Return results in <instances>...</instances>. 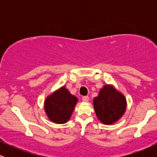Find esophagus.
I'll return each mask as SVG.
<instances>
[{"label": "esophagus", "mask_w": 157, "mask_h": 157, "mask_svg": "<svg viewBox=\"0 0 157 157\" xmlns=\"http://www.w3.org/2000/svg\"><path fill=\"white\" fill-rule=\"evenodd\" d=\"M82 101H83V102H86L89 101V97H88V96H84V97H82Z\"/></svg>", "instance_id": "1"}]
</instances>
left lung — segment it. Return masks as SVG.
Instances as JSON below:
<instances>
[{
	"mask_svg": "<svg viewBox=\"0 0 157 157\" xmlns=\"http://www.w3.org/2000/svg\"><path fill=\"white\" fill-rule=\"evenodd\" d=\"M94 107L99 120L104 124L114 123L123 115L126 108L125 97L111 86L106 85L94 99Z\"/></svg>",
	"mask_w": 157,
	"mask_h": 157,
	"instance_id": "obj_1",
	"label": "left lung"
}]
</instances>
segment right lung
I'll use <instances>...</instances> for the list:
<instances>
[{
    "label": "right lung",
    "instance_id": "add662e5",
    "mask_svg": "<svg viewBox=\"0 0 157 157\" xmlns=\"http://www.w3.org/2000/svg\"><path fill=\"white\" fill-rule=\"evenodd\" d=\"M77 98L62 87L48 96L45 101V111L51 121L65 123L71 117Z\"/></svg>",
    "mask_w": 157,
    "mask_h": 157
}]
</instances>
